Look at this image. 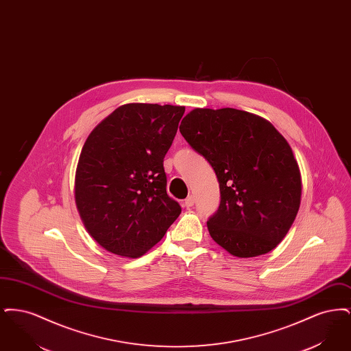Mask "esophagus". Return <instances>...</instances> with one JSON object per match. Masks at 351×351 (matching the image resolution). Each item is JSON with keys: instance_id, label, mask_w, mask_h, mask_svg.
Segmentation results:
<instances>
[{"instance_id": "esophagus-1", "label": "esophagus", "mask_w": 351, "mask_h": 351, "mask_svg": "<svg viewBox=\"0 0 351 351\" xmlns=\"http://www.w3.org/2000/svg\"><path fill=\"white\" fill-rule=\"evenodd\" d=\"M193 204H195V196H188L185 200H184V206L185 208H191V206H193Z\"/></svg>"}]
</instances>
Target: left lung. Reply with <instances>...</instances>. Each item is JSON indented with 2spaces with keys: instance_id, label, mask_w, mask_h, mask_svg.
<instances>
[{
  "instance_id": "left-lung-1",
  "label": "left lung",
  "mask_w": 351,
  "mask_h": 351,
  "mask_svg": "<svg viewBox=\"0 0 351 351\" xmlns=\"http://www.w3.org/2000/svg\"><path fill=\"white\" fill-rule=\"evenodd\" d=\"M180 133L217 175L221 202L206 222L213 241L238 258L274 250L301 200L300 168L283 135L267 119L233 108H196Z\"/></svg>"
}]
</instances>
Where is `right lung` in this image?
Wrapping results in <instances>:
<instances>
[{
  "mask_svg": "<svg viewBox=\"0 0 351 351\" xmlns=\"http://www.w3.org/2000/svg\"><path fill=\"white\" fill-rule=\"evenodd\" d=\"M184 112V106L125 104L88 135L75 202L86 232L105 250L139 258L182 213L167 195L163 159Z\"/></svg>",
  "mask_w": 351,
  "mask_h": 351,
  "instance_id": "1",
  "label": "right lung"
}]
</instances>
